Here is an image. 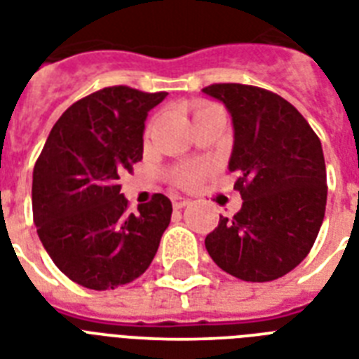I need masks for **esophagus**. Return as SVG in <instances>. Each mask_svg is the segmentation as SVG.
I'll use <instances>...</instances> for the list:
<instances>
[{"mask_svg":"<svg viewBox=\"0 0 359 359\" xmlns=\"http://www.w3.org/2000/svg\"><path fill=\"white\" fill-rule=\"evenodd\" d=\"M171 203H173L175 208H182L186 207V205H190V199H186V197L182 196H173L171 197Z\"/></svg>","mask_w":359,"mask_h":359,"instance_id":"1","label":"esophagus"}]
</instances>
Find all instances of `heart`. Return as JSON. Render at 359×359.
<instances>
[{
    "label": "heart",
    "mask_w": 359,
    "mask_h": 359,
    "mask_svg": "<svg viewBox=\"0 0 359 359\" xmlns=\"http://www.w3.org/2000/svg\"><path fill=\"white\" fill-rule=\"evenodd\" d=\"M214 109H218V108H199L197 109V114H196V117H199V115H203V114H208V111H214ZM197 177V173H188V175H184V180H194Z\"/></svg>",
    "instance_id": "b5f03b06"
}]
</instances>
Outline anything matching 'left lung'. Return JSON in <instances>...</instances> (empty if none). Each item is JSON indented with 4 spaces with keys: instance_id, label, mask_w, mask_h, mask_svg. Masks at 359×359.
<instances>
[{
    "instance_id": "1",
    "label": "left lung",
    "mask_w": 359,
    "mask_h": 359,
    "mask_svg": "<svg viewBox=\"0 0 359 359\" xmlns=\"http://www.w3.org/2000/svg\"><path fill=\"white\" fill-rule=\"evenodd\" d=\"M203 93L231 115L229 171L244 201L233 218L219 216L205 238L208 255L244 281L281 278L306 259L323 225L328 188L320 140L276 93L242 83Z\"/></svg>"
}]
</instances>
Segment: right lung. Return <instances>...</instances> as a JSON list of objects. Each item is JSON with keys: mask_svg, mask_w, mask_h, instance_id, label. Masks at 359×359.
Instances as JSON below:
<instances>
[{"mask_svg": "<svg viewBox=\"0 0 359 359\" xmlns=\"http://www.w3.org/2000/svg\"><path fill=\"white\" fill-rule=\"evenodd\" d=\"M168 93L106 87L53 124L33 169V219L44 250L74 283L117 289L140 278L171 222V201L154 194L126 212L119 179L143 158L147 115Z\"/></svg>", "mask_w": 359, "mask_h": 359, "instance_id": "add662e5", "label": "right lung"}]
</instances>
